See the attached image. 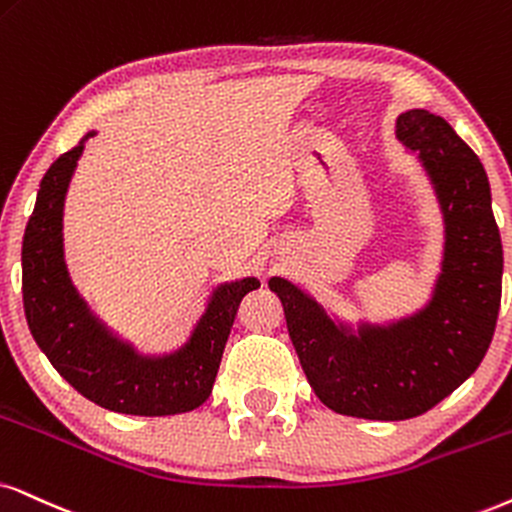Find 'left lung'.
Returning <instances> with one entry per match:
<instances>
[{
  "instance_id": "1",
  "label": "left lung",
  "mask_w": 512,
  "mask_h": 512,
  "mask_svg": "<svg viewBox=\"0 0 512 512\" xmlns=\"http://www.w3.org/2000/svg\"><path fill=\"white\" fill-rule=\"evenodd\" d=\"M397 137L420 153L446 222L428 307L347 335L293 283L269 281L316 397L335 413L368 420L416 418L449 397L487 354L501 307L503 248L480 158L449 122L420 108L399 115Z\"/></svg>"
}]
</instances>
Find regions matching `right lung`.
<instances>
[{
    "label": "right lung",
    "mask_w": 512,
    "mask_h": 512,
    "mask_svg": "<svg viewBox=\"0 0 512 512\" xmlns=\"http://www.w3.org/2000/svg\"><path fill=\"white\" fill-rule=\"evenodd\" d=\"M84 139L51 163L25 226L23 309L32 338L51 366L103 409L127 416H174L198 409L215 385L238 304L260 288V281L243 278L217 288L191 340L170 357L144 359L111 338L77 297L63 262V200Z\"/></svg>",
    "instance_id": "obj_1"
}]
</instances>
